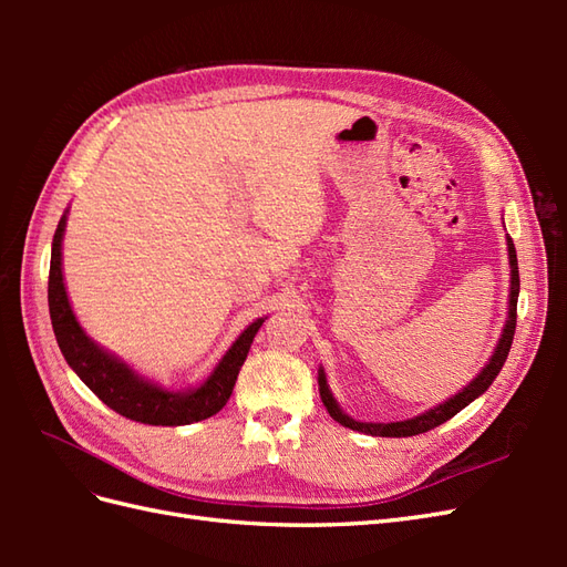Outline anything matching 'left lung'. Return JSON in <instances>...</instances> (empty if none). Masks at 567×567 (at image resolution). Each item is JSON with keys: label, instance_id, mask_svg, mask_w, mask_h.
<instances>
[{"label": "left lung", "instance_id": "obj_1", "mask_svg": "<svg viewBox=\"0 0 567 567\" xmlns=\"http://www.w3.org/2000/svg\"><path fill=\"white\" fill-rule=\"evenodd\" d=\"M508 262H511V300H508V321L504 326V333L499 338V346H496L492 359L487 362V367L483 369V373L477 375V379L468 385L463 388L458 394H454L452 400H447L444 404L425 411V414L416 416V419H409V421H400V423H359L350 416H346L340 411V406L336 404L333 394L326 385V375L323 371H319V394H321V402L323 406L329 409V414L333 421H338L340 425L352 427V431L359 433H367V435H379V437H411V435H421L433 431V427L442 425L444 421H450L452 416H456L463 406H468L475 398L483 394L492 381L499 375L508 350H511V342H513V333H516V319H518V293H520V277H518V257H516V248H513V241L508 238Z\"/></svg>", "mask_w": 567, "mask_h": 567}]
</instances>
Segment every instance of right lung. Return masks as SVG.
<instances>
[{
  "mask_svg": "<svg viewBox=\"0 0 567 567\" xmlns=\"http://www.w3.org/2000/svg\"><path fill=\"white\" fill-rule=\"evenodd\" d=\"M65 227V215L61 217L54 244H51V265H49V317L54 326V336L65 362L80 375L82 383L87 385L96 398L117 411L120 416L148 423V425H186L203 419L215 416L231 398L236 385V375L241 371L250 342L255 333L260 331L265 319L252 321L248 329L238 336V340L221 357L217 369L210 373L198 390L192 392H169L153 385L140 375L132 373L123 362L106 354L101 348L84 336L71 302L65 296L63 271H61V238Z\"/></svg>",
  "mask_w": 567,
  "mask_h": 567,
  "instance_id": "right-lung-1",
  "label": "right lung"
}]
</instances>
